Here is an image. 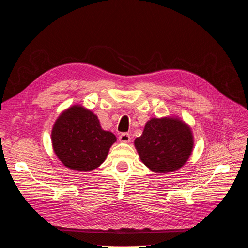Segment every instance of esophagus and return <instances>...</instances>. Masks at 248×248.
I'll return each mask as SVG.
<instances>
[{"mask_svg": "<svg viewBox=\"0 0 248 248\" xmlns=\"http://www.w3.org/2000/svg\"><path fill=\"white\" fill-rule=\"evenodd\" d=\"M119 140L122 142H129L130 141V134L129 133H121L119 137Z\"/></svg>", "mask_w": 248, "mask_h": 248, "instance_id": "esophagus-1", "label": "esophagus"}]
</instances>
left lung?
<instances>
[{"label":"left lung","mask_w":248,"mask_h":248,"mask_svg":"<svg viewBox=\"0 0 248 248\" xmlns=\"http://www.w3.org/2000/svg\"><path fill=\"white\" fill-rule=\"evenodd\" d=\"M140 160L155 172H171L188 160L193 138L188 125L178 118H152L134 140Z\"/></svg>","instance_id":"obj_1"}]
</instances>
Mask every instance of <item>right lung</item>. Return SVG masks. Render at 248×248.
I'll return each mask as SVG.
<instances>
[{"label": "right lung", "instance_id": "1", "mask_svg": "<svg viewBox=\"0 0 248 248\" xmlns=\"http://www.w3.org/2000/svg\"><path fill=\"white\" fill-rule=\"evenodd\" d=\"M116 140L114 133L101 128L96 115L80 106L63 111L51 131L58 158L65 167L78 171L98 168Z\"/></svg>", "mask_w": 248, "mask_h": 248}]
</instances>
